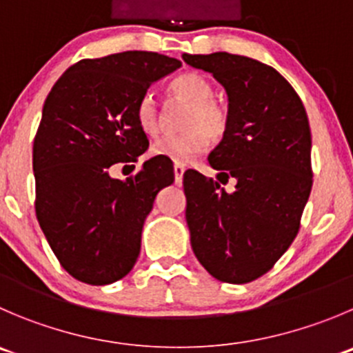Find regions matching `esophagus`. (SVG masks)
Here are the masks:
<instances>
[{
    "label": "esophagus",
    "instance_id": "obj_1",
    "mask_svg": "<svg viewBox=\"0 0 353 353\" xmlns=\"http://www.w3.org/2000/svg\"><path fill=\"white\" fill-rule=\"evenodd\" d=\"M184 165H179V163H176V165H174V176H176V181H179V179H183V176H184Z\"/></svg>",
    "mask_w": 353,
    "mask_h": 353
}]
</instances>
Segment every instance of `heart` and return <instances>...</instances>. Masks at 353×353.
<instances>
[{
    "label": "heart",
    "mask_w": 353,
    "mask_h": 353,
    "mask_svg": "<svg viewBox=\"0 0 353 353\" xmlns=\"http://www.w3.org/2000/svg\"><path fill=\"white\" fill-rule=\"evenodd\" d=\"M174 97L191 103V110L186 119L190 131L183 134H165L157 139L152 146L155 157L169 160L172 163L186 165L208 148V133L219 136L225 128V112L219 103L212 100L214 90L210 82L200 74L186 72L170 82ZM136 122L145 134L155 136L160 131V112L152 93H146L136 105Z\"/></svg>",
    "instance_id": "heart-1"
}]
</instances>
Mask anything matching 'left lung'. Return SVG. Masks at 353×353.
I'll return each instance as SVG.
<instances>
[{
  "label": "left lung",
  "mask_w": 353,
  "mask_h": 353,
  "mask_svg": "<svg viewBox=\"0 0 353 353\" xmlns=\"http://www.w3.org/2000/svg\"><path fill=\"white\" fill-rule=\"evenodd\" d=\"M210 72L228 93L221 143L208 155L217 179L184 172L191 248L208 274L243 285L260 278L288 250L312 190L309 119L276 68L239 54H183Z\"/></svg>",
  "instance_id": "left-lung-1"
}]
</instances>
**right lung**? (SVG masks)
I'll return each mask as SVG.
<instances>
[{"label": "right lung", "mask_w": 353, "mask_h": 353, "mask_svg": "<svg viewBox=\"0 0 353 353\" xmlns=\"http://www.w3.org/2000/svg\"><path fill=\"white\" fill-rule=\"evenodd\" d=\"M181 61L152 51H124L77 61L54 82L34 138L36 215L61 268L88 285L129 274L157 193L174 183L162 157L136 176L114 179V163L136 162L148 138L136 105Z\"/></svg>", "instance_id": "1"}]
</instances>
